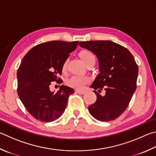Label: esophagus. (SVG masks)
<instances>
[{
    "instance_id": "esophagus-1",
    "label": "esophagus",
    "mask_w": 156,
    "mask_h": 156,
    "mask_svg": "<svg viewBox=\"0 0 156 156\" xmlns=\"http://www.w3.org/2000/svg\"><path fill=\"white\" fill-rule=\"evenodd\" d=\"M76 93H79V94H84V93H85L86 92H85V90H76Z\"/></svg>"
}]
</instances>
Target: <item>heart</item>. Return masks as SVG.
I'll list each match as a JSON object with an SVG mask.
<instances>
[{
    "label": "heart",
    "instance_id": "obj_1",
    "mask_svg": "<svg viewBox=\"0 0 156 156\" xmlns=\"http://www.w3.org/2000/svg\"><path fill=\"white\" fill-rule=\"evenodd\" d=\"M80 57L83 61L88 64L90 61H95V57L93 54L88 50L83 51L80 53ZM67 60L65 61L63 65V69L66 68ZM90 82V78L89 76L85 75H72L71 77L67 79L66 83L67 85L70 87L74 88L76 89H83L86 84H87Z\"/></svg>",
    "mask_w": 156,
    "mask_h": 156
}]
</instances>
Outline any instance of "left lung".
Listing matches in <instances>:
<instances>
[{"mask_svg":"<svg viewBox=\"0 0 156 156\" xmlns=\"http://www.w3.org/2000/svg\"><path fill=\"white\" fill-rule=\"evenodd\" d=\"M79 46L94 53L100 66V73L90 86L97 100L89 106V112L99 121L115 120L127 109L136 89L138 65L128 50L111 41H80ZM101 90L104 96L99 94Z\"/></svg>","mask_w":156,"mask_h":156,"instance_id":"1","label":"left lung"}]
</instances>
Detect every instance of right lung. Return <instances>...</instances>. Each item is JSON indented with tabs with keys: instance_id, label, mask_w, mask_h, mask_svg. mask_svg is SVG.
I'll return each mask as SVG.
<instances>
[{
	"instance_id": "add662e5",
	"label": "right lung",
	"mask_w": 156,
	"mask_h": 156,
	"mask_svg": "<svg viewBox=\"0 0 156 156\" xmlns=\"http://www.w3.org/2000/svg\"><path fill=\"white\" fill-rule=\"evenodd\" d=\"M78 41H51L31 48L17 72V91L25 108L37 120L50 122L57 119L66 109L74 90L61 85L56 93L50 91L52 82L61 84L63 65Z\"/></svg>"
}]
</instances>
